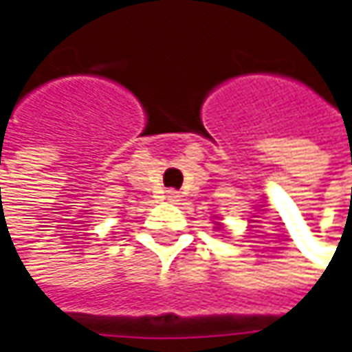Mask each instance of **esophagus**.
Returning a JSON list of instances; mask_svg holds the SVG:
<instances>
[{"label":"esophagus","mask_w":352,"mask_h":352,"mask_svg":"<svg viewBox=\"0 0 352 352\" xmlns=\"http://www.w3.org/2000/svg\"><path fill=\"white\" fill-rule=\"evenodd\" d=\"M179 197H181V195H179L177 191H167V199H169V201H179Z\"/></svg>","instance_id":"1"}]
</instances>
